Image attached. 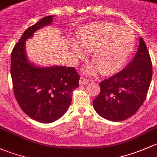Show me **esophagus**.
<instances>
[{
	"label": "esophagus",
	"mask_w": 157,
	"mask_h": 157,
	"mask_svg": "<svg viewBox=\"0 0 157 157\" xmlns=\"http://www.w3.org/2000/svg\"><path fill=\"white\" fill-rule=\"evenodd\" d=\"M88 82H89V80L87 78H85V77H81L80 78V80H79V84H80L81 85H85V84H88Z\"/></svg>",
	"instance_id": "1"
}]
</instances>
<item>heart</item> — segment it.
Masks as SVG:
<instances>
[{
	"label": "heart",
	"instance_id": "heart-1",
	"mask_svg": "<svg viewBox=\"0 0 157 157\" xmlns=\"http://www.w3.org/2000/svg\"><path fill=\"white\" fill-rule=\"evenodd\" d=\"M76 36L78 44L90 52V58L94 63L87 69L88 73H93L98 69L103 75L119 72L135 46L133 31L110 22H90L76 32ZM73 50L80 57L85 54L78 45L73 44Z\"/></svg>",
	"mask_w": 157,
	"mask_h": 157
}]
</instances>
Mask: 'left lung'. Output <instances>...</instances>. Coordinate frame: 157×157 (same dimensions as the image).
Listing matches in <instances>:
<instances>
[{
	"label": "left lung",
	"mask_w": 157,
	"mask_h": 157,
	"mask_svg": "<svg viewBox=\"0 0 157 157\" xmlns=\"http://www.w3.org/2000/svg\"><path fill=\"white\" fill-rule=\"evenodd\" d=\"M135 57L121 72L100 83L93 106L101 116L120 122L133 116L146 99L152 78V63L143 38Z\"/></svg>",
	"instance_id": "8db88e82"
}]
</instances>
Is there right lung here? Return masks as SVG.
Segmentation results:
<instances>
[{"label":"right lung","mask_w":157,"mask_h":157,"mask_svg":"<svg viewBox=\"0 0 157 157\" xmlns=\"http://www.w3.org/2000/svg\"><path fill=\"white\" fill-rule=\"evenodd\" d=\"M54 16L44 17L23 32L11 53L13 93L22 110L32 119L51 123L67 112L80 75L73 67H39L29 61L25 41L37 30L51 25Z\"/></svg>","instance_id":"right-lung-1"}]
</instances>
